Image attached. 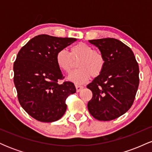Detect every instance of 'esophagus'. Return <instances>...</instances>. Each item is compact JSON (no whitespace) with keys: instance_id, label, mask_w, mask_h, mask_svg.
I'll list each match as a JSON object with an SVG mask.
<instances>
[{"instance_id":"esophagus-1","label":"esophagus","mask_w":152,"mask_h":152,"mask_svg":"<svg viewBox=\"0 0 152 152\" xmlns=\"http://www.w3.org/2000/svg\"><path fill=\"white\" fill-rule=\"evenodd\" d=\"M83 88V87L82 86H80V85H78V84H76V91H77V92H79L80 91H81Z\"/></svg>"}]
</instances>
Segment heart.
Listing matches in <instances>:
<instances>
[{
	"instance_id": "1",
	"label": "heart",
	"mask_w": 152,
	"mask_h": 152,
	"mask_svg": "<svg viewBox=\"0 0 152 152\" xmlns=\"http://www.w3.org/2000/svg\"><path fill=\"white\" fill-rule=\"evenodd\" d=\"M76 63L77 69L71 73L69 80L78 84L84 83L91 76L96 77L102 73L106 64L105 57L100 50L87 43L81 42L70 47V53L65 49L60 50L56 56V62L60 70L70 73L74 66V61Z\"/></svg>"
}]
</instances>
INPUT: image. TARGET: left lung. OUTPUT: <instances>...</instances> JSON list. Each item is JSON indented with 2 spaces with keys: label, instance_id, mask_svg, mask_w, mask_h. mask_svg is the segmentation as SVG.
Segmentation results:
<instances>
[{
  "label": "left lung",
  "instance_id": "8db88e82",
  "mask_svg": "<svg viewBox=\"0 0 152 152\" xmlns=\"http://www.w3.org/2000/svg\"><path fill=\"white\" fill-rule=\"evenodd\" d=\"M105 57L102 73L87 85L93 96L88 111L99 121L119 117L132 107L139 83V69L132 49L113 38L90 40Z\"/></svg>",
  "mask_w": 152,
  "mask_h": 152
}]
</instances>
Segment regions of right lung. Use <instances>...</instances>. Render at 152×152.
I'll return each instance as SVG.
<instances>
[{
	"label": "right lung",
	"instance_id": "1",
	"mask_svg": "<svg viewBox=\"0 0 152 152\" xmlns=\"http://www.w3.org/2000/svg\"><path fill=\"white\" fill-rule=\"evenodd\" d=\"M41 34L31 38L19 50L13 64V81L18 102L35 119L53 122L64 116L66 100L76 92L72 82H58L64 76L57 66V52L76 41Z\"/></svg>",
	"mask_w": 152,
	"mask_h": 152
}]
</instances>
